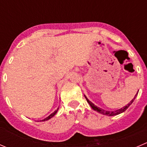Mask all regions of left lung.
<instances>
[{"instance_id": "obj_1", "label": "left lung", "mask_w": 147, "mask_h": 147, "mask_svg": "<svg viewBox=\"0 0 147 147\" xmlns=\"http://www.w3.org/2000/svg\"><path fill=\"white\" fill-rule=\"evenodd\" d=\"M137 94H138V92H137ZM137 94H136V95L134 96V99H133V100H131V101L128 104V105H127L126 106L123 107L121 108V109H117V110H115V111H106V110H105V109H102V108L98 107L96 106L95 105H94L92 102H90V100H89L87 98V97H86L85 95H84V97H85L86 100H87V101L89 103V105H90V107H91L92 108V109H94V111H97V112H99V113L102 114V115H107V116H115V115H119V114L122 113V112H124V111L127 110V109H128L130 105L132 104V102H134V100H135V98H136V97H137Z\"/></svg>"}]
</instances>
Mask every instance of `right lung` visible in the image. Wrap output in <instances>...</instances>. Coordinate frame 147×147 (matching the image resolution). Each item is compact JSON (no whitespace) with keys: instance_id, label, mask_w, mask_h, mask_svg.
I'll return each mask as SVG.
<instances>
[{"instance_id":"obj_1","label":"right lung","mask_w":147,"mask_h":147,"mask_svg":"<svg viewBox=\"0 0 147 147\" xmlns=\"http://www.w3.org/2000/svg\"><path fill=\"white\" fill-rule=\"evenodd\" d=\"M58 109H59V107L57 108V109H56L55 111H54V112H53V113H52L51 115H49L48 117H47L45 118V119H44L40 120V121H47V120H49V119H51V118L53 117H54L55 115L56 114H57V111H58Z\"/></svg>"}]
</instances>
